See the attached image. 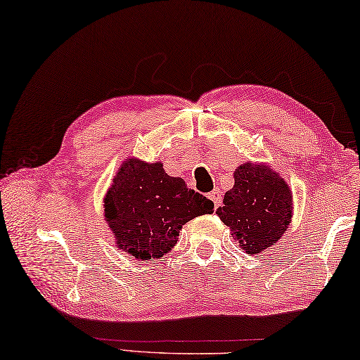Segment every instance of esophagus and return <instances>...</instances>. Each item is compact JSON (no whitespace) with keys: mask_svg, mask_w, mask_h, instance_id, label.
<instances>
[{"mask_svg":"<svg viewBox=\"0 0 360 360\" xmlns=\"http://www.w3.org/2000/svg\"><path fill=\"white\" fill-rule=\"evenodd\" d=\"M209 198L212 199V202L215 204V207H219V205L221 204V191L219 190V188H215V190L209 194Z\"/></svg>","mask_w":360,"mask_h":360,"instance_id":"34e87169","label":"esophagus"}]
</instances>
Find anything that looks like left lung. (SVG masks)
<instances>
[{"label": "left lung", "mask_w": 360, "mask_h": 360, "mask_svg": "<svg viewBox=\"0 0 360 360\" xmlns=\"http://www.w3.org/2000/svg\"><path fill=\"white\" fill-rule=\"evenodd\" d=\"M234 243L253 255L274 245L290 223L292 194L279 174L245 162L234 172V186L217 209Z\"/></svg>", "instance_id": "1"}]
</instances>
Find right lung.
<instances>
[{"label": "right lung", "mask_w": 360, "mask_h": 360, "mask_svg": "<svg viewBox=\"0 0 360 360\" xmlns=\"http://www.w3.org/2000/svg\"><path fill=\"white\" fill-rule=\"evenodd\" d=\"M214 202L164 172L161 162L127 159L105 198V219L122 250L155 260L172 250L180 229L194 217L212 214Z\"/></svg>", "instance_id": "1"}]
</instances>
